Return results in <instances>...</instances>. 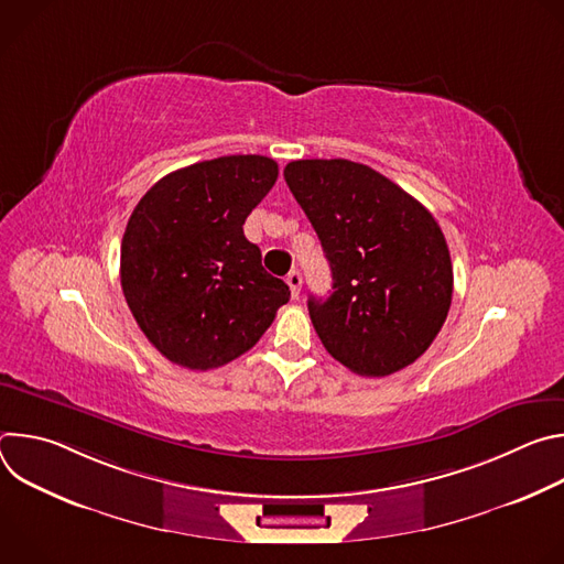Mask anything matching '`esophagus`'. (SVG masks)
I'll return each instance as SVG.
<instances>
[{
	"instance_id": "obj_1",
	"label": "esophagus",
	"mask_w": 564,
	"mask_h": 564,
	"mask_svg": "<svg viewBox=\"0 0 564 564\" xmlns=\"http://www.w3.org/2000/svg\"><path fill=\"white\" fill-rule=\"evenodd\" d=\"M285 283L290 285L292 299H299V294H301V283H303V279H301V272H299V270H292V272L285 276Z\"/></svg>"
}]
</instances>
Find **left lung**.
<instances>
[{
    "label": "left lung",
    "mask_w": 564,
    "mask_h": 564,
    "mask_svg": "<svg viewBox=\"0 0 564 564\" xmlns=\"http://www.w3.org/2000/svg\"><path fill=\"white\" fill-rule=\"evenodd\" d=\"M283 176L333 272V294L307 301L321 344L364 377L411 366L442 330L453 296L451 254L433 214L352 160H294Z\"/></svg>",
    "instance_id": "8db88e82"
}]
</instances>
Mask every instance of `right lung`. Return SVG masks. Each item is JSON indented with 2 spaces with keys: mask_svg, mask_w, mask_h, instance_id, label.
I'll list each match as a JSON object with an SVG mask.
<instances>
[{
  "mask_svg": "<svg viewBox=\"0 0 564 564\" xmlns=\"http://www.w3.org/2000/svg\"><path fill=\"white\" fill-rule=\"evenodd\" d=\"M268 155H223L160 178L135 205L120 248L127 305L155 350L189 370L248 352L290 288L243 234L274 187Z\"/></svg>",
  "mask_w": 564,
  "mask_h": 564,
  "instance_id": "obj_1",
  "label": "right lung"
}]
</instances>
